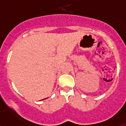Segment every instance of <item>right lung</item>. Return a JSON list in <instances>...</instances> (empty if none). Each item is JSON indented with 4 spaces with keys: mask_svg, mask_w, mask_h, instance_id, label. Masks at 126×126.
<instances>
[{
    "mask_svg": "<svg viewBox=\"0 0 126 126\" xmlns=\"http://www.w3.org/2000/svg\"><path fill=\"white\" fill-rule=\"evenodd\" d=\"M47 98H44V99H43V100H45V99H47Z\"/></svg>",
    "mask_w": 126,
    "mask_h": 126,
    "instance_id": "right-lung-1",
    "label": "right lung"
}]
</instances>
